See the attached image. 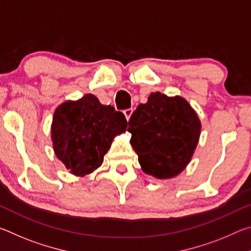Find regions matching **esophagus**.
<instances>
[{"label":"esophagus","mask_w":251,"mask_h":251,"mask_svg":"<svg viewBox=\"0 0 251 251\" xmlns=\"http://www.w3.org/2000/svg\"><path fill=\"white\" fill-rule=\"evenodd\" d=\"M133 112H134L133 108H127L124 110V115H125L127 121H129V118L131 116V114H133Z\"/></svg>","instance_id":"esophagus-1"}]
</instances>
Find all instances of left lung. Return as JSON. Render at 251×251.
Wrapping results in <instances>:
<instances>
[{"label":"left lung","instance_id":"1","mask_svg":"<svg viewBox=\"0 0 251 251\" xmlns=\"http://www.w3.org/2000/svg\"><path fill=\"white\" fill-rule=\"evenodd\" d=\"M130 144L144 173L159 179L180 174L189 164L201 136V124L188 101L180 96L151 93L128 122Z\"/></svg>","mask_w":251,"mask_h":251}]
</instances>
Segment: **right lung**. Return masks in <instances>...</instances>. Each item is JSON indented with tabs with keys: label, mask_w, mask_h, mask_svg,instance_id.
I'll return each instance as SVG.
<instances>
[{
	"label": "right lung",
	"mask_w": 251,
	"mask_h": 251,
	"mask_svg": "<svg viewBox=\"0 0 251 251\" xmlns=\"http://www.w3.org/2000/svg\"><path fill=\"white\" fill-rule=\"evenodd\" d=\"M127 121L122 112L86 94L55 109L53 148L71 174L83 177L99 168L114 137L124 133Z\"/></svg>",
	"instance_id": "obj_1"
}]
</instances>
